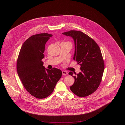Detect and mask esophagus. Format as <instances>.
Instances as JSON below:
<instances>
[{"label": "esophagus", "mask_w": 125, "mask_h": 125, "mask_svg": "<svg viewBox=\"0 0 125 125\" xmlns=\"http://www.w3.org/2000/svg\"><path fill=\"white\" fill-rule=\"evenodd\" d=\"M62 74L64 75H66L67 74V72L65 71H62Z\"/></svg>", "instance_id": "1"}]
</instances>
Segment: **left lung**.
Segmentation results:
<instances>
[{
  "instance_id": "left-lung-1",
  "label": "left lung",
  "mask_w": 125,
  "mask_h": 125,
  "mask_svg": "<svg viewBox=\"0 0 125 125\" xmlns=\"http://www.w3.org/2000/svg\"><path fill=\"white\" fill-rule=\"evenodd\" d=\"M73 39L75 51L73 59L81 65V72L77 76L68 73L74 78L70 87L72 92L80 97H85L94 93L99 87L104 69L101 50L95 41L83 32L70 30L62 33Z\"/></svg>"
}]
</instances>
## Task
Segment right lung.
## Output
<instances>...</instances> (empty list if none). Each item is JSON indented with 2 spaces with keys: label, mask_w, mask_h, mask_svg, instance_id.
Instances as JSON below:
<instances>
[{
  "label": "right lung",
  "mask_w": 125,
  "mask_h": 125,
  "mask_svg": "<svg viewBox=\"0 0 125 125\" xmlns=\"http://www.w3.org/2000/svg\"><path fill=\"white\" fill-rule=\"evenodd\" d=\"M52 35L38 34L30 36L22 44L17 62L18 76L24 88L33 96L39 99L50 95L62 75L59 69L45 68V45Z\"/></svg>",
  "instance_id": "add662e5"
}]
</instances>
